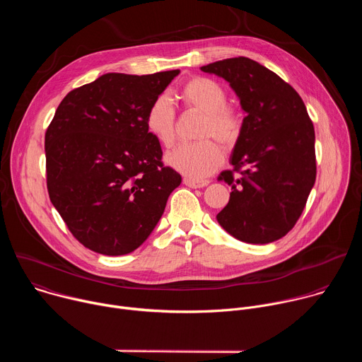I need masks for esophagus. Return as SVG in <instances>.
<instances>
[{
  "label": "esophagus",
  "mask_w": 362,
  "mask_h": 362,
  "mask_svg": "<svg viewBox=\"0 0 362 362\" xmlns=\"http://www.w3.org/2000/svg\"><path fill=\"white\" fill-rule=\"evenodd\" d=\"M183 183L189 187H193V189H200V187H204L209 185V180H194V179H190V177H185L183 179Z\"/></svg>",
  "instance_id": "34e87169"
}]
</instances>
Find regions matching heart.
Wrapping results in <instances>:
<instances>
[{"label": "heart", "instance_id": "obj_1", "mask_svg": "<svg viewBox=\"0 0 362 362\" xmlns=\"http://www.w3.org/2000/svg\"><path fill=\"white\" fill-rule=\"evenodd\" d=\"M179 98L186 109L203 113L197 137L202 140L176 147L166 156V162L175 170L190 179H203L212 175L223 160L219 144L230 148L240 137L243 117L240 112L228 105V93L222 84L196 76L179 88ZM146 129L163 147L169 148L176 141L177 117L168 95L160 94L151 101L146 113Z\"/></svg>", "mask_w": 362, "mask_h": 362}]
</instances>
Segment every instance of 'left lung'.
Listing matches in <instances>:
<instances>
[{
	"mask_svg": "<svg viewBox=\"0 0 362 362\" xmlns=\"http://www.w3.org/2000/svg\"><path fill=\"white\" fill-rule=\"evenodd\" d=\"M200 69L225 78L246 112L230 156L233 169L218 177L232 192L216 219L242 242L278 240L300 218L315 183L313 120L291 84L247 57Z\"/></svg>",
	"mask_w": 362,
	"mask_h": 362,
	"instance_id": "obj_1",
	"label": "left lung"
}]
</instances>
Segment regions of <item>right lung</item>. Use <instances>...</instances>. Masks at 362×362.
<instances>
[{"mask_svg":"<svg viewBox=\"0 0 362 362\" xmlns=\"http://www.w3.org/2000/svg\"><path fill=\"white\" fill-rule=\"evenodd\" d=\"M180 70L109 73L71 90L45 132L51 203L87 249L119 256L137 249L162 218L182 176L162 162L146 113Z\"/></svg>","mask_w":362,"mask_h":362,"instance_id":"1","label":"right lung"}]
</instances>
